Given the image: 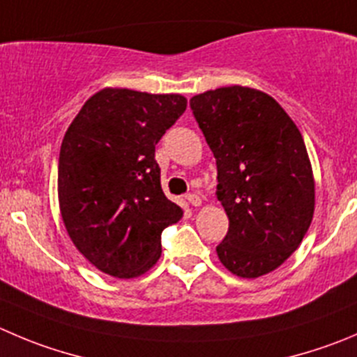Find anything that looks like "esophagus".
I'll use <instances>...</instances> for the list:
<instances>
[{"label": "esophagus", "instance_id": "esophagus-1", "mask_svg": "<svg viewBox=\"0 0 357 357\" xmlns=\"http://www.w3.org/2000/svg\"><path fill=\"white\" fill-rule=\"evenodd\" d=\"M185 198H188V202L191 203L192 206H199V205H202V198H199L198 195H188V196H185Z\"/></svg>", "mask_w": 357, "mask_h": 357}]
</instances>
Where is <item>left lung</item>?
<instances>
[{
    "mask_svg": "<svg viewBox=\"0 0 357 357\" xmlns=\"http://www.w3.org/2000/svg\"><path fill=\"white\" fill-rule=\"evenodd\" d=\"M191 110L217 165V199L229 229L220 263L243 278L278 268L310 227L315 184L300 130L257 89L219 87L192 96Z\"/></svg>",
    "mask_w": 357,
    "mask_h": 357,
    "instance_id": "left-lung-1",
    "label": "left lung"
}]
</instances>
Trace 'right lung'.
<instances>
[{"label": "right lung", "mask_w": 357, "mask_h": 357, "mask_svg": "<svg viewBox=\"0 0 357 357\" xmlns=\"http://www.w3.org/2000/svg\"><path fill=\"white\" fill-rule=\"evenodd\" d=\"M185 107L181 94L107 87L84 103L64 135L61 217L75 247L103 273L133 278L151 270L162 229L182 219L161 189L155 145Z\"/></svg>", "instance_id": "1"}]
</instances>
